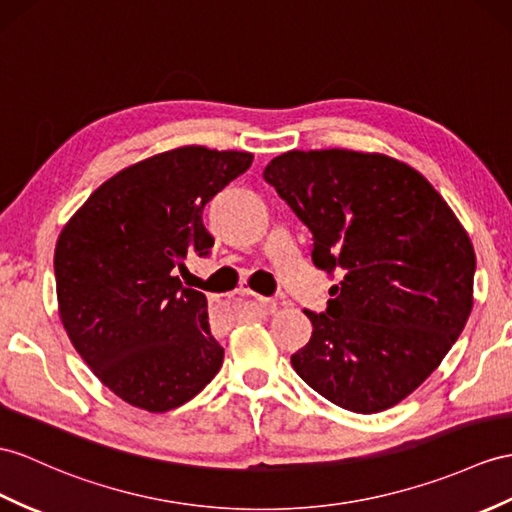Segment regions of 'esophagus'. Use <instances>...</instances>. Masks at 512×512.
<instances>
[{"instance_id":"obj_1","label":"esophagus","mask_w":512,"mask_h":512,"mask_svg":"<svg viewBox=\"0 0 512 512\" xmlns=\"http://www.w3.org/2000/svg\"><path fill=\"white\" fill-rule=\"evenodd\" d=\"M276 308H278V304L273 302V299H265V297H258L256 302L252 304V310L260 317H267L271 313H276Z\"/></svg>"}]
</instances>
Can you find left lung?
I'll return each instance as SVG.
<instances>
[{
  "instance_id": "left-lung-1",
  "label": "left lung",
  "mask_w": 512,
  "mask_h": 512,
  "mask_svg": "<svg viewBox=\"0 0 512 512\" xmlns=\"http://www.w3.org/2000/svg\"><path fill=\"white\" fill-rule=\"evenodd\" d=\"M263 178L313 232V263L339 271L326 313L291 356L310 389L352 413L400 404L441 365L473 306L476 254L419 171L384 154L310 149Z\"/></svg>"
}]
</instances>
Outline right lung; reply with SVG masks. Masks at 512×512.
Wrapping results in <instances>:
<instances>
[{"label":"right lung","mask_w":512,"mask_h":512,"mask_svg":"<svg viewBox=\"0 0 512 512\" xmlns=\"http://www.w3.org/2000/svg\"><path fill=\"white\" fill-rule=\"evenodd\" d=\"M249 152L186 145L121 169L62 228L58 313L76 352L130 406L167 413L223 363L206 295L176 276L215 239L204 206L252 165Z\"/></svg>","instance_id":"right-lung-1"}]
</instances>
